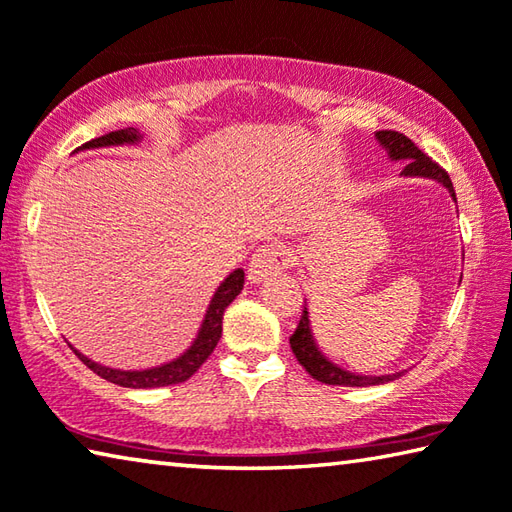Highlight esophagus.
Returning a JSON list of instances; mask_svg holds the SVG:
<instances>
[{
    "label": "esophagus",
    "instance_id": "esophagus-1",
    "mask_svg": "<svg viewBox=\"0 0 512 512\" xmlns=\"http://www.w3.org/2000/svg\"><path fill=\"white\" fill-rule=\"evenodd\" d=\"M290 249L281 245V242H270V245H263L256 249V254L251 256L247 276L251 283H261L263 279L272 274L283 272L285 267L290 265Z\"/></svg>",
    "mask_w": 512,
    "mask_h": 512
}]
</instances>
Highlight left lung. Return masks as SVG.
Wrapping results in <instances>:
<instances>
[{
    "instance_id": "1",
    "label": "left lung",
    "mask_w": 512,
    "mask_h": 512,
    "mask_svg": "<svg viewBox=\"0 0 512 512\" xmlns=\"http://www.w3.org/2000/svg\"><path fill=\"white\" fill-rule=\"evenodd\" d=\"M375 139L380 141V146L389 152V157L393 161H405L407 166H405V170H402V175H409V177L418 175V177L436 179V182H441L447 191L452 193L454 202H456L452 179L445 173V168L438 166L432 157H427L425 152L420 150L409 137H405V134H400L396 130H380V132H375ZM290 346L303 369H306L312 378L324 382V384H337V387H371V384L391 382L402 375L400 371L391 373V375H378V378H375V375H355L351 371L339 369L337 364L326 360V357L321 355V351L317 348L315 337H312L306 306H303L297 330H294V335L290 337Z\"/></svg>"
}]
</instances>
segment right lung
I'll return each mask as SVG.
<instances>
[{
  "label": "right lung",
  "mask_w": 512,
  "mask_h": 512,
  "mask_svg": "<svg viewBox=\"0 0 512 512\" xmlns=\"http://www.w3.org/2000/svg\"><path fill=\"white\" fill-rule=\"evenodd\" d=\"M137 141H141L139 130L123 128V130L107 132V134H103V137L87 141L83 150L85 148L123 146V143H137ZM242 285H245V272L238 267V270H233L227 279L220 283V288L215 290L213 299L209 303V310H206L204 321L200 326V333H197V337H195V342L188 346L186 353L179 355L173 362L152 366V369H146V371H121V369H110V366H103L94 360H89V357H85L83 353H78L76 348H74V353L78 355V360L87 366V369H92L96 375H101V378L107 382L119 384V387L157 389V387H168V384L186 382L206 362V357L213 353V348L218 346L220 335H222L224 310H227L229 303L238 297Z\"/></svg>",
  "instance_id": "right-lung-1"
}]
</instances>
